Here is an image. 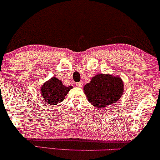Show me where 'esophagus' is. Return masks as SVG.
Instances as JSON below:
<instances>
[{
  "label": "esophagus",
  "mask_w": 160,
  "mask_h": 160,
  "mask_svg": "<svg viewBox=\"0 0 160 160\" xmlns=\"http://www.w3.org/2000/svg\"><path fill=\"white\" fill-rule=\"evenodd\" d=\"M82 82H77V84H76V86H78V87H82Z\"/></svg>",
  "instance_id": "esophagus-1"
}]
</instances>
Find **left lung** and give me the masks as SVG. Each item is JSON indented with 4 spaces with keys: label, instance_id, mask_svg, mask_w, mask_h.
<instances>
[{
    "label": "left lung",
    "instance_id": "left-lung-1",
    "mask_svg": "<svg viewBox=\"0 0 160 160\" xmlns=\"http://www.w3.org/2000/svg\"><path fill=\"white\" fill-rule=\"evenodd\" d=\"M88 100L97 108H103L117 102L123 94V82L118 77L98 74L84 86Z\"/></svg>",
    "mask_w": 160,
    "mask_h": 160
}]
</instances>
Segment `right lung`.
Instances as JSON below:
<instances>
[{
  "instance_id": "right-lung-1",
  "label": "right lung",
  "mask_w": 160,
  "mask_h": 160,
  "mask_svg": "<svg viewBox=\"0 0 160 160\" xmlns=\"http://www.w3.org/2000/svg\"><path fill=\"white\" fill-rule=\"evenodd\" d=\"M72 86H65L62 81L56 78H52L42 86L41 91L42 98L50 105H54L62 102L65 99V95Z\"/></svg>"
}]
</instances>
